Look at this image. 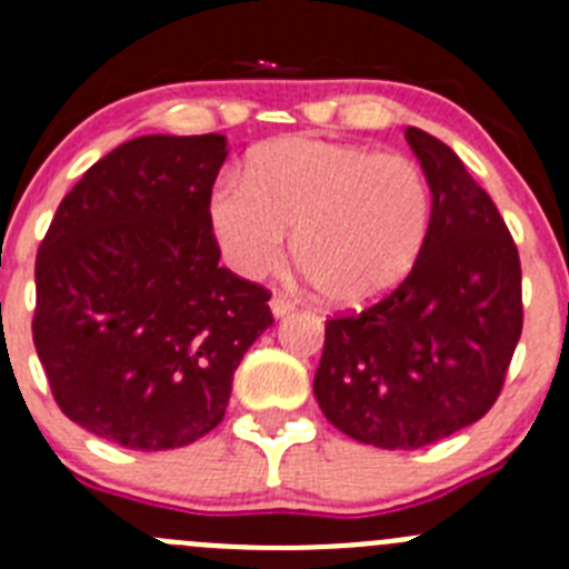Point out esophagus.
<instances>
[{
    "instance_id": "34e87169",
    "label": "esophagus",
    "mask_w": 569,
    "mask_h": 569,
    "mask_svg": "<svg viewBox=\"0 0 569 569\" xmlns=\"http://www.w3.org/2000/svg\"><path fill=\"white\" fill-rule=\"evenodd\" d=\"M296 307V301L290 299V296H284V293H279V296H273V299H270V312H273L276 319H281V316H288L290 310H293Z\"/></svg>"
}]
</instances>
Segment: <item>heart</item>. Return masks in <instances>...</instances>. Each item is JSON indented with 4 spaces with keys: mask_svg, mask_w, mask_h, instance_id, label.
Segmentation results:
<instances>
[{
    "mask_svg": "<svg viewBox=\"0 0 569 569\" xmlns=\"http://www.w3.org/2000/svg\"><path fill=\"white\" fill-rule=\"evenodd\" d=\"M208 226L231 270L264 279L293 257L321 299L363 307L392 293L431 228L423 169L403 154L290 134L253 149L242 180L208 194Z\"/></svg>",
    "mask_w": 569,
    "mask_h": 569,
    "instance_id": "heart-1",
    "label": "heart"
}]
</instances>
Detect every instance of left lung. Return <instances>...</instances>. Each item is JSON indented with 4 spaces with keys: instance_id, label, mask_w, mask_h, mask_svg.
I'll return each instance as SVG.
<instances>
[{
    "instance_id": "1",
    "label": "left lung",
    "mask_w": 569,
    "mask_h": 569,
    "mask_svg": "<svg viewBox=\"0 0 569 569\" xmlns=\"http://www.w3.org/2000/svg\"><path fill=\"white\" fill-rule=\"evenodd\" d=\"M406 140L431 189L423 253L378 305L327 321L312 380L336 429L389 451L477 423L522 336V264L497 206L442 140Z\"/></svg>"
}]
</instances>
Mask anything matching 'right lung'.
<instances>
[{
	"instance_id": "obj_1",
	"label": "right lung",
	"mask_w": 569,
	"mask_h": 569,
	"mask_svg": "<svg viewBox=\"0 0 569 569\" xmlns=\"http://www.w3.org/2000/svg\"><path fill=\"white\" fill-rule=\"evenodd\" d=\"M222 134H143L87 169L36 257L33 343L72 423L134 451L200 440L273 325L262 284L220 268L208 194Z\"/></svg>"
}]
</instances>
